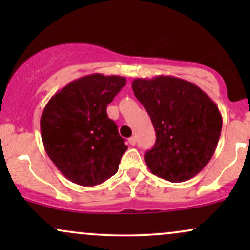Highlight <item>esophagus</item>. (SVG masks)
Returning <instances> with one entry per match:
<instances>
[{
    "mask_svg": "<svg viewBox=\"0 0 250 250\" xmlns=\"http://www.w3.org/2000/svg\"><path fill=\"white\" fill-rule=\"evenodd\" d=\"M128 142H129V145H130V146H135V145H136V137L131 136L130 139L128 140Z\"/></svg>",
    "mask_w": 250,
    "mask_h": 250,
    "instance_id": "34e87169",
    "label": "esophagus"
}]
</instances>
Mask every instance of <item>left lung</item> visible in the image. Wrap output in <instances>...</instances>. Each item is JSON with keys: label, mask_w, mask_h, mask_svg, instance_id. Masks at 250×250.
Returning a JSON list of instances; mask_svg holds the SVG:
<instances>
[{"label": "left lung", "mask_w": 250, "mask_h": 250, "mask_svg": "<svg viewBox=\"0 0 250 250\" xmlns=\"http://www.w3.org/2000/svg\"><path fill=\"white\" fill-rule=\"evenodd\" d=\"M131 88L156 131V143L145 155L151 173L170 182L199 174L214 155L222 129L215 102L196 84L174 76L135 79Z\"/></svg>", "instance_id": "1"}]
</instances>
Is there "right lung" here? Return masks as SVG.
<instances>
[{
  "label": "right lung",
  "mask_w": 250,
  "mask_h": 250,
  "mask_svg": "<svg viewBox=\"0 0 250 250\" xmlns=\"http://www.w3.org/2000/svg\"><path fill=\"white\" fill-rule=\"evenodd\" d=\"M125 77L91 74L68 83L47 103L40 120L45 153L71 182L101 185L116 174L128 147L107 105Z\"/></svg>",
  "instance_id": "1"
}]
</instances>
